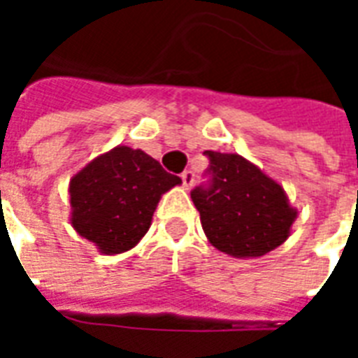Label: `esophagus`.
<instances>
[{"label": "esophagus", "mask_w": 358, "mask_h": 358, "mask_svg": "<svg viewBox=\"0 0 358 358\" xmlns=\"http://www.w3.org/2000/svg\"><path fill=\"white\" fill-rule=\"evenodd\" d=\"M182 184H184V187H186V189H189V187L194 186V172L192 171L182 172Z\"/></svg>", "instance_id": "esophagus-1"}]
</instances>
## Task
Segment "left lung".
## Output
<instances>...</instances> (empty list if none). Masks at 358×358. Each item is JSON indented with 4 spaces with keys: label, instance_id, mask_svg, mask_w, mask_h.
I'll use <instances>...</instances> for the list:
<instances>
[{
    "label": "left lung",
    "instance_id": "1",
    "mask_svg": "<svg viewBox=\"0 0 358 358\" xmlns=\"http://www.w3.org/2000/svg\"><path fill=\"white\" fill-rule=\"evenodd\" d=\"M209 186L195 187L192 201L203 232L218 251L255 259L282 245L297 218L284 187L238 153L207 151Z\"/></svg>",
    "mask_w": 358,
    "mask_h": 358
}]
</instances>
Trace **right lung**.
<instances>
[{"instance_id":"right-lung-1","label":"right lung","mask_w":358,"mask_h":358,"mask_svg":"<svg viewBox=\"0 0 358 358\" xmlns=\"http://www.w3.org/2000/svg\"><path fill=\"white\" fill-rule=\"evenodd\" d=\"M178 184L145 151L117 145L71 178V224L103 255L130 251L149 230L161 195Z\"/></svg>"}]
</instances>
